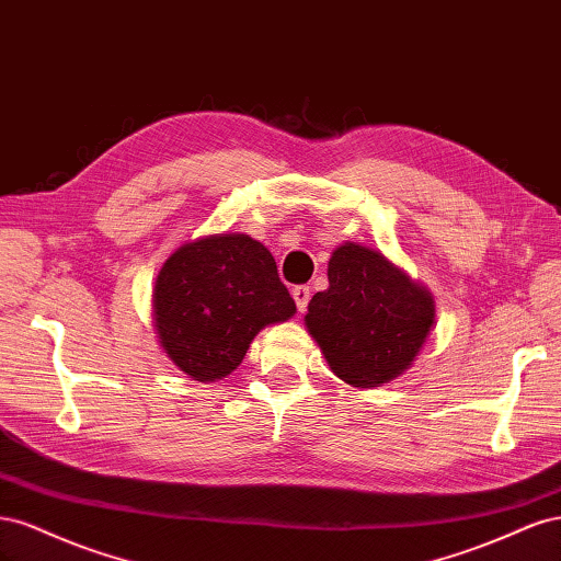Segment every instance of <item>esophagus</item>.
Returning <instances> with one entry per match:
<instances>
[{
    "label": "esophagus",
    "mask_w": 561,
    "mask_h": 561,
    "mask_svg": "<svg viewBox=\"0 0 561 561\" xmlns=\"http://www.w3.org/2000/svg\"><path fill=\"white\" fill-rule=\"evenodd\" d=\"M293 297H295L297 309L304 313V311H307L309 299H311V287H309V285H297V287H293Z\"/></svg>",
    "instance_id": "esophagus-1"
}]
</instances>
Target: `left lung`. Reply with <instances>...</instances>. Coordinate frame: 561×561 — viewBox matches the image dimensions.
I'll return each instance as SVG.
<instances>
[{"mask_svg": "<svg viewBox=\"0 0 561 561\" xmlns=\"http://www.w3.org/2000/svg\"><path fill=\"white\" fill-rule=\"evenodd\" d=\"M328 280L309 301L307 328L334 375L363 388L400 377L431 332V293L355 243L332 252Z\"/></svg>", "mask_w": 561, "mask_h": 561, "instance_id": "1", "label": "left lung"}]
</instances>
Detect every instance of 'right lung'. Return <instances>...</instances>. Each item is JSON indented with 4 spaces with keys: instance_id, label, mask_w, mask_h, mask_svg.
I'll return each mask as SVG.
<instances>
[{
    "instance_id": "1",
    "label": "right lung",
    "mask_w": 561,
    "mask_h": 561,
    "mask_svg": "<svg viewBox=\"0 0 561 561\" xmlns=\"http://www.w3.org/2000/svg\"><path fill=\"white\" fill-rule=\"evenodd\" d=\"M295 311L271 252L245 233L182 245L154 285L161 346L196 381L231 375L257 332Z\"/></svg>"
}]
</instances>
